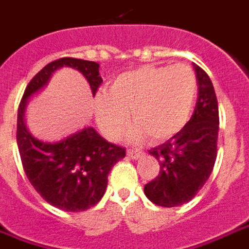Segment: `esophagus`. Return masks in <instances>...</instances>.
<instances>
[{"label":"esophagus","mask_w":249,"mask_h":249,"mask_svg":"<svg viewBox=\"0 0 249 249\" xmlns=\"http://www.w3.org/2000/svg\"><path fill=\"white\" fill-rule=\"evenodd\" d=\"M142 154H143V153L139 150H128V156H129V159H132V160L141 159Z\"/></svg>","instance_id":"obj_1"}]
</instances>
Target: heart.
Listing matches in <instances>:
<instances>
[{"label":"heart","mask_w":249,"mask_h":249,"mask_svg":"<svg viewBox=\"0 0 249 249\" xmlns=\"http://www.w3.org/2000/svg\"><path fill=\"white\" fill-rule=\"evenodd\" d=\"M196 96L197 80L187 65L143 66L118 75L108 90H99L95 114L108 138L121 136L131 111L135 124L126 133L129 141L147 135L153 141H165L189 123Z\"/></svg>","instance_id":"b5f03b06"}]
</instances>
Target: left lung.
Masks as SVG:
<instances>
[{
  "label": "left lung",
  "mask_w": 249,
  "mask_h": 249,
  "mask_svg": "<svg viewBox=\"0 0 249 249\" xmlns=\"http://www.w3.org/2000/svg\"><path fill=\"white\" fill-rule=\"evenodd\" d=\"M198 98L192 118L169 141L149 150L160 162V174L144 186L146 197L160 207L189 202L208 180L216 160L219 110L208 74L193 63Z\"/></svg>",
  "instance_id": "obj_1"
}]
</instances>
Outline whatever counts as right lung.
<instances>
[{"label": "right lung", "instance_id": "1", "mask_svg": "<svg viewBox=\"0 0 249 249\" xmlns=\"http://www.w3.org/2000/svg\"><path fill=\"white\" fill-rule=\"evenodd\" d=\"M63 67L80 71L95 96L103 81L99 63L74 57H62L48 63L24 90L18 111L16 141L23 169L37 193L55 208L80 212L100 201L107 187L108 172L124 159L125 149L102 138L92 126H84L56 142L41 141L29 131L27 103L47 88L52 75Z\"/></svg>", "mask_w": 249, "mask_h": 249}]
</instances>
